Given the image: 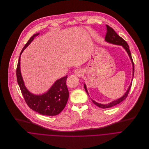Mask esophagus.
<instances>
[{"instance_id": "1", "label": "esophagus", "mask_w": 149, "mask_h": 149, "mask_svg": "<svg viewBox=\"0 0 149 149\" xmlns=\"http://www.w3.org/2000/svg\"><path fill=\"white\" fill-rule=\"evenodd\" d=\"M74 73L78 77H81L82 76L83 73V70L81 69L78 68V69H76L74 70Z\"/></svg>"}]
</instances>
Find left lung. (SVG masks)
I'll use <instances>...</instances> for the list:
<instances>
[{"mask_svg":"<svg viewBox=\"0 0 149 149\" xmlns=\"http://www.w3.org/2000/svg\"><path fill=\"white\" fill-rule=\"evenodd\" d=\"M106 27H107V33H106V36H105V40L107 42L111 43V44L122 46L126 50V51L128 53V55H129V57L130 58V60H131V62L132 63V65H133V76H134V63H133V59H132V57L131 53H130V49H129V46L128 44L127 43V42L123 38H122L120 36H118L116 33V32L114 31L113 29H112L111 27H110L108 25H106ZM132 84V81L131 82V83H130V86H129V88L127 89V91H126V92L125 93V95L122 97H121L120 98L118 99H117L116 100L113 101L111 103H109L108 104H101V103H97L96 102H95L93 100H92V102L96 106H97L98 107H99L100 108H102V109L109 108V107H113L114 106H116V104L120 103V102H122V101H123L124 100H125L126 99V97H127V95L129 94V92L130 91V89L131 88ZM84 89H85L86 92L88 95L87 90V88H86V86L85 84H84Z\"/></svg>","mask_w":149,"mask_h":149,"instance_id":"1","label":"left lung"}]
</instances>
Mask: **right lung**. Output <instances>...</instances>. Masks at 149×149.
<instances>
[{
	"label": "right lung",
	"instance_id": "right-lung-1",
	"mask_svg": "<svg viewBox=\"0 0 149 149\" xmlns=\"http://www.w3.org/2000/svg\"><path fill=\"white\" fill-rule=\"evenodd\" d=\"M39 35V33H36L30 38L20 52L16 69L17 81L24 100L30 108L40 114L53 116L60 113L68 102L69 95L66 84L68 75L57 80L46 93L42 95H36L26 88L20 72V55Z\"/></svg>",
	"mask_w": 149,
	"mask_h": 149
}]
</instances>
